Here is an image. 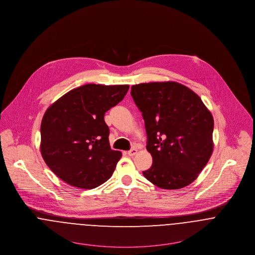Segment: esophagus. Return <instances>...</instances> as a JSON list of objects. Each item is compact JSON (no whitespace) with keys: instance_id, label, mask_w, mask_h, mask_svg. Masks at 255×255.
Returning <instances> with one entry per match:
<instances>
[{"instance_id":"esophagus-1","label":"esophagus","mask_w":255,"mask_h":255,"mask_svg":"<svg viewBox=\"0 0 255 255\" xmlns=\"http://www.w3.org/2000/svg\"><path fill=\"white\" fill-rule=\"evenodd\" d=\"M136 153H137V149L136 148H132V149L128 151V155L129 156H135Z\"/></svg>"}]
</instances>
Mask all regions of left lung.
<instances>
[{"instance_id": "obj_1", "label": "left lung", "mask_w": 255, "mask_h": 255, "mask_svg": "<svg viewBox=\"0 0 255 255\" xmlns=\"http://www.w3.org/2000/svg\"><path fill=\"white\" fill-rule=\"evenodd\" d=\"M131 95L142 114L146 149L153 159L142 171L144 177L166 190L193 183L213 153L209 110L193 90L176 82L134 85Z\"/></svg>"}]
</instances>
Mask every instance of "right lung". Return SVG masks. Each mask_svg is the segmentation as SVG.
<instances>
[{"instance_id": "obj_1", "label": "right lung", "mask_w": 255, "mask_h": 255, "mask_svg": "<svg viewBox=\"0 0 255 255\" xmlns=\"http://www.w3.org/2000/svg\"><path fill=\"white\" fill-rule=\"evenodd\" d=\"M128 90V85L89 84L68 91L47 109L40 151L59 178L89 190L110 179L122 154L110 146L104 116Z\"/></svg>"}]
</instances>
